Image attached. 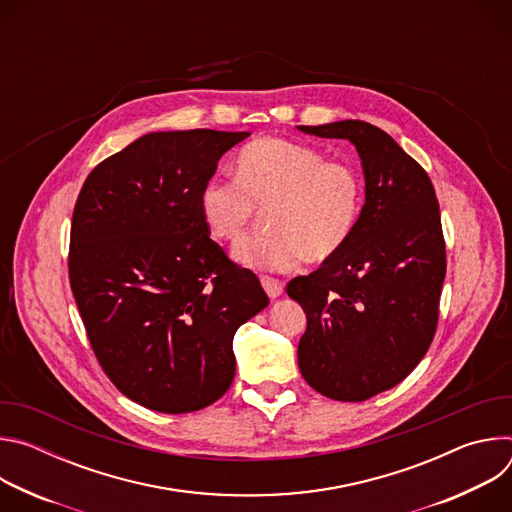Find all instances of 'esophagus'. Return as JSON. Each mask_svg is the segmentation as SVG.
<instances>
[{"label":"esophagus","instance_id":"1","mask_svg":"<svg viewBox=\"0 0 512 512\" xmlns=\"http://www.w3.org/2000/svg\"><path fill=\"white\" fill-rule=\"evenodd\" d=\"M261 285H263V289L267 291V296H269L271 300H275V298H279V296L283 294V281H279V279H275V277L263 275V277H261Z\"/></svg>","mask_w":512,"mask_h":512}]
</instances>
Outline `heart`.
I'll return each mask as SVG.
<instances>
[{"label": "heart", "mask_w": 512, "mask_h": 512, "mask_svg": "<svg viewBox=\"0 0 512 512\" xmlns=\"http://www.w3.org/2000/svg\"><path fill=\"white\" fill-rule=\"evenodd\" d=\"M362 178L350 164L330 162L312 145L281 137L247 143L235 178L202 184V221L221 241H237L265 208V227L233 249L237 263L279 271L300 259L324 263L350 241L362 210Z\"/></svg>", "instance_id": "1"}]
</instances>
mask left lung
<instances>
[{
    "label": "left lung",
    "instance_id": "8db88e82",
    "mask_svg": "<svg viewBox=\"0 0 512 512\" xmlns=\"http://www.w3.org/2000/svg\"><path fill=\"white\" fill-rule=\"evenodd\" d=\"M348 139L364 206L344 249L287 283L308 318L298 346L306 383L334 401H364L401 383L425 356L446 277L440 204L425 170L367 121L298 125Z\"/></svg>",
    "mask_w": 512,
    "mask_h": 512
}]
</instances>
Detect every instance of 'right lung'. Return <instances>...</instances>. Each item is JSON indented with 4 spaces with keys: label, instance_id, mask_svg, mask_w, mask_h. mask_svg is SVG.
<instances>
[{
    "label": "right lung",
    "instance_id": "add662e5",
    "mask_svg": "<svg viewBox=\"0 0 512 512\" xmlns=\"http://www.w3.org/2000/svg\"><path fill=\"white\" fill-rule=\"evenodd\" d=\"M249 131H154L85 180L68 275L91 346L131 401L198 411L235 379L233 338L269 298L208 237L198 196Z\"/></svg>",
    "mask_w": 512,
    "mask_h": 512
}]
</instances>
